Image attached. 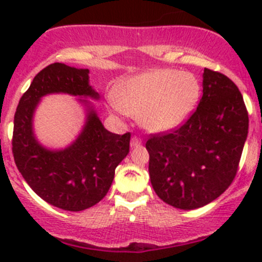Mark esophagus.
<instances>
[{
	"mask_svg": "<svg viewBox=\"0 0 262 262\" xmlns=\"http://www.w3.org/2000/svg\"><path fill=\"white\" fill-rule=\"evenodd\" d=\"M142 144V139L139 138V137H133V138H132V141H130V146L132 147H139Z\"/></svg>",
	"mask_w": 262,
	"mask_h": 262,
	"instance_id": "34e87169",
	"label": "esophagus"
}]
</instances>
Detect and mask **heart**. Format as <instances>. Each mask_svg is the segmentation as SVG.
I'll use <instances>...</instances> for the list:
<instances>
[{"label": "heart", "mask_w": 262, "mask_h": 262, "mask_svg": "<svg viewBox=\"0 0 262 262\" xmlns=\"http://www.w3.org/2000/svg\"><path fill=\"white\" fill-rule=\"evenodd\" d=\"M202 95L199 78L175 68H155L121 81L115 107L138 118L146 130L165 132L184 123Z\"/></svg>", "instance_id": "1"}]
</instances>
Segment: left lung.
<instances>
[{
  "mask_svg": "<svg viewBox=\"0 0 262 262\" xmlns=\"http://www.w3.org/2000/svg\"><path fill=\"white\" fill-rule=\"evenodd\" d=\"M248 133V113L233 81L204 68L203 96L178 129L146 143L149 176L160 199L184 210L221 196L236 178Z\"/></svg>",
  "mask_w": 262,
  "mask_h": 262,
  "instance_id": "8db88e82",
  "label": "left lung"
}]
</instances>
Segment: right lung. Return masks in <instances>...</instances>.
<instances>
[{
  "mask_svg": "<svg viewBox=\"0 0 262 262\" xmlns=\"http://www.w3.org/2000/svg\"><path fill=\"white\" fill-rule=\"evenodd\" d=\"M89 70L53 63L34 77L18 101L14 119L12 153L23 178L35 194L54 207L80 212L94 207L109 191L115 168L129 153L130 133L104 128L91 102L86 123L76 141L63 149H48L34 136L33 116L43 96L68 94L99 100L90 86Z\"/></svg>",
  "mask_w": 262,
  "mask_h": 262,
  "instance_id": "obj_1",
  "label": "right lung"
}]
</instances>
